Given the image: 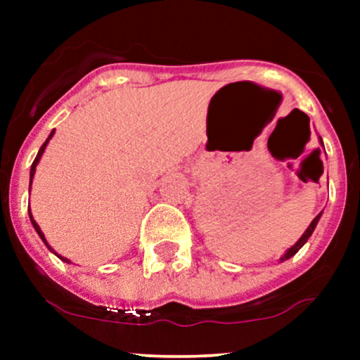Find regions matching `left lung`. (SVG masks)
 <instances>
[{
    "label": "left lung",
    "mask_w": 360,
    "mask_h": 360,
    "mask_svg": "<svg viewBox=\"0 0 360 360\" xmlns=\"http://www.w3.org/2000/svg\"><path fill=\"white\" fill-rule=\"evenodd\" d=\"M320 143H321V147H323V140H321V139H320ZM323 148H325V147H323ZM320 217H321V213H320V214H316V217H315V218H313V221H311V223H309V226H308V229H307V230H304V233H303V235H301V238H300V240H298V242H296V243H295V245H292V247H291V249H288V250H286V254H284V255H281L279 262H284V260L291 259V257H292V255H295V254H296V252H298V250L301 249V247H303V245H304V243H307V242H308V238H309V237H311L313 230H315V229H316V225H318V220H320Z\"/></svg>",
    "instance_id": "left-lung-1"
}]
</instances>
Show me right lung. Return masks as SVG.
Instances as JSON below:
<instances>
[{"label": "right lung", "instance_id": "add662e5", "mask_svg": "<svg viewBox=\"0 0 360 360\" xmlns=\"http://www.w3.org/2000/svg\"><path fill=\"white\" fill-rule=\"evenodd\" d=\"M53 134H56V130H52V131H51V135H49V139H47V140H45V142H44V146H42V147H40V150H39V154H37V157H35L34 164H32V167H30V188H28V191H30V189H32V181H34V174H35V169H37V164H39V162H40V159H42V155H44V150H45V147H47V143H49V142H51V139L53 137ZM28 214H30V221H32V225H34L35 232H37V233H39V237H40V238H42V242L45 243V245H47V247H49V250H51V252H53V254H56V255H57V257H59L60 260H64V262H71V260H69V259H65V257H62V255H59V254H57V252H56V250H53L51 245H49L47 238H45V235H44V232H42V230H40L39 223H37V221L34 220V214H32V212H30V210H28Z\"/></svg>", "mask_w": 360, "mask_h": 360}]
</instances>
